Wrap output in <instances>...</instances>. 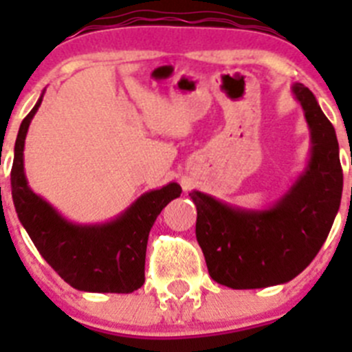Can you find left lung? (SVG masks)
Wrapping results in <instances>:
<instances>
[{
	"instance_id": "obj_1",
	"label": "left lung",
	"mask_w": 352,
	"mask_h": 352,
	"mask_svg": "<svg viewBox=\"0 0 352 352\" xmlns=\"http://www.w3.org/2000/svg\"><path fill=\"white\" fill-rule=\"evenodd\" d=\"M310 130V158L292 186L266 210H245L203 192L195 236L214 282L231 289L285 284L300 275L329 234L340 208L342 176L333 125L303 84H292Z\"/></svg>"
}]
</instances>
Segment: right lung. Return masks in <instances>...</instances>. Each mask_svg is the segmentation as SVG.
<instances>
[{
  "mask_svg": "<svg viewBox=\"0 0 352 352\" xmlns=\"http://www.w3.org/2000/svg\"><path fill=\"white\" fill-rule=\"evenodd\" d=\"M42 98L43 93L21 123L14 148L10 183L19 220L40 256L77 291L120 294L138 291L144 284L149 231L160 211L179 197L182 186L169 183L146 192L105 223L82 226L61 217L45 199L31 190L24 174V141Z\"/></svg>",
  "mask_w": 352,
  "mask_h": 352,
  "instance_id": "1",
  "label": "right lung"
}]
</instances>
